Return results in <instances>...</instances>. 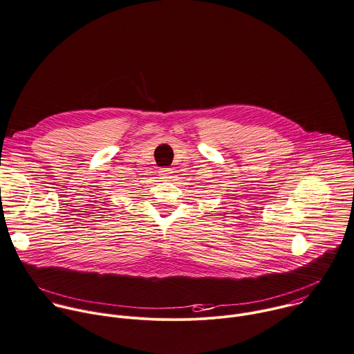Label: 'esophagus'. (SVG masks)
<instances>
[{
  "mask_svg": "<svg viewBox=\"0 0 354 354\" xmlns=\"http://www.w3.org/2000/svg\"><path fill=\"white\" fill-rule=\"evenodd\" d=\"M158 175H160V179H162V180H169V179L174 178V171H172L171 168H161Z\"/></svg>",
  "mask_w": 354,
  "mask_h": 354,
  "instance_id": "obj_1",
  "label": "esophagus"
}]
</instances>
